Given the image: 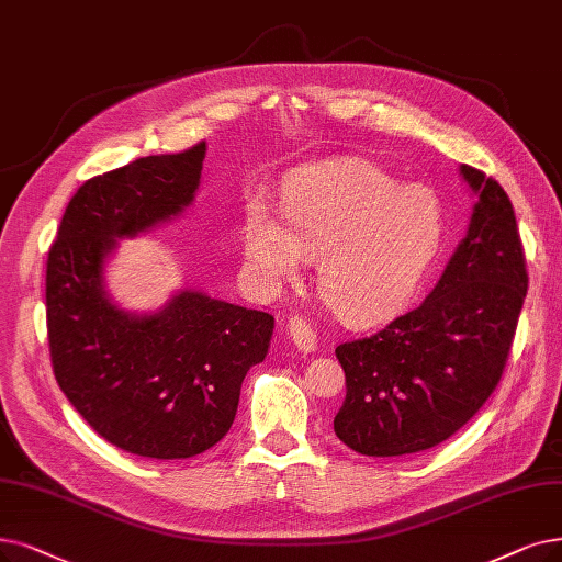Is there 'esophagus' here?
<instances>
[{"mask_svg":"<svg viewBox=\"0 0 562 562\" xmlns=\"http://www.w3.org/2000/svg\"><path fill=\"white\" fill-rule=\"evenodd\" d=\"M288 336H290V341L295 344V348L302 352H311L318 346L316 329H313V325L306 323V318H302V316L288 318Z\"/></svg>","mask_w":562,"mask_h":562,"instance_id":"obj_1","label":"esophagus"}]
</instances>
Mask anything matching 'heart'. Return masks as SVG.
<instances>
[{"label":"heart","instance_id":"b5f03b06","mask_svg":"<svg viewBox=\"0 0 562 562\" xmlns=\"http://www.w3.org/2000/svg\"><path fill=\"white\" fill-rule=\"evenodd\" d=\"M283 223L267 205L246 212L241 244L267 283L300 274L316 258L325 304L350 323L383 318L419 288L440 249L445 214L426 187H401L364 161L311 168L283 193Z\"/></svg>","mask_w":562,"mask_h":562}]
</instances>
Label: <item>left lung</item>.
I'll list each match as a JSON object with an SVG mask.
<instances>
[{"instance_id":"obj_1","label":"left lung","mask_w":562,"mask_h":562,"mask_svg":"<svg viewBox=\"0 0 562 562\" xmlns=\"http://www.w3.org/2000/svg\"><path fill=\"white\" fill-rule=\"evenodd\" d=\"M477 203L431 295L367 339L336 348L346 401L334 434L367 457L424 452L498 387L526 300V256L496 179L461 166Z\"/></svg>"}]
</instances>
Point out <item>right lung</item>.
Masks as SVG:
<instances>
[{
  "label": "right lung",
  "instance_id": "right-lung-1",
  "mask_svg": "<svg viewBox=\"0 0 562 562\" xmlns=\"http://www.w3.org/2000/svg\"><path fill=\"white\" fill-rule=\"evenodd\" d=\"M205 151L198 143L87 179L48 254L57 383L101 438L147 459H189L226 436L244 375L262 362L274 331L269 313L191 288L154 313H128L105 293V260L117 239L182 214Z\"/></svg>",
  "mask_w": 562,
  "mask_h": 562
}]
</instances>
